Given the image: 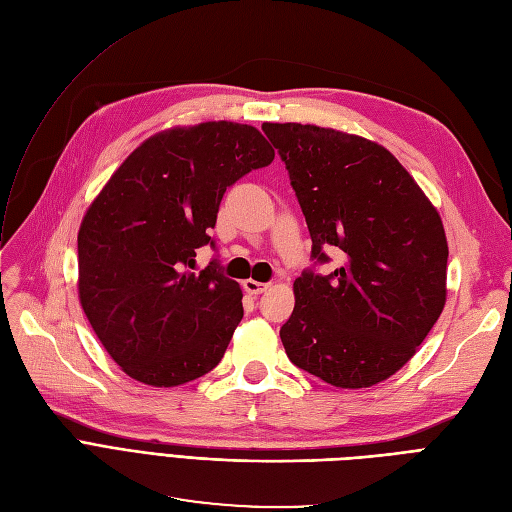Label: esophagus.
I'll return each instance as SVG.
<instances>
[{"instance_id": "esophagus-1", "label": "esophagus", "mask_w": 512, "mask_h": 512, "mask_svg": "<svg viewBox=\"0 0 512 512\" xmlns=\"http://www.w3.org/2000/svg\"><path fill=\"white\" fill-rule=\"evenodd\" d=\"M243 288H245L247 294H254V297H258V294H262V292H265V290L269 288V284L256 282V280H245V282H243Z\"/></svg>"}]
</instances>
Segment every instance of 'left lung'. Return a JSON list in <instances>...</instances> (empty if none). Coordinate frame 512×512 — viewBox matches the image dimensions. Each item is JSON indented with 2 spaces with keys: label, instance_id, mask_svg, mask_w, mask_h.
<instances>
[{
  "label": "left lung",
  "instance_id": "left-lung-1",
  "mask_svg": "<svg viewBox=\"0 0 512 512\" xmlns=\"http://www.w3.org/2000/svg\"><path fill=\"white\" fill-rule=\"evenodd\" d=\"M286 164L312 237L280 329L288 359L342 389L404 367L440 318L448 245L440 215L391 151L301 123H262ZM335 253L329 275L315 271Z\"/></svg>",
  "mask_w": 512,
  "mask_h": 512
}]
</instances>
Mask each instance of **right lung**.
<instances>
[{
	"label": "right lung",
	"mask_w": 512,
	"mask_h": 512,
	"mask_svg": "<svg viewBox=\"0 0 512 512\" xmlns=\"http://www.w3.org/2000/svg\"><path fill=\"white\" fill-rule=\"evenodd\" d=\"M275 151L256 128L207 121L147 138L87 209L79 230V297L113 361L138 382L179 386L222 361L243 318V294L215 241L226 188Z\"/></svg>",
	"instance_id": "right-lung-1"
}]
</instances>
